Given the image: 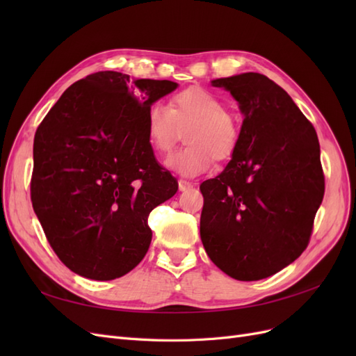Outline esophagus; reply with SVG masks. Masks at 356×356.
I'll return each instance as SVG.
<instances>
[{
	"label": "esophagus",
	"instance_id": "obj_1",
	"mask_svg": "<svg viewBox=\"0 0 356 356\" xmlns=\"http://www.w3.org/2000/svg\"><path fill=\"white\" fill-rule=\"evenodd\" d=\"M193 187V182H188V181H186V179H179L178 181V188H179V191H187V190H190Z\"/></svg>",
	"mask_w": 356,
	"mask_h": 356
}]
</instances>
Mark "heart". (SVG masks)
<instances>
[{
  "label": "heart",
  "instance_id": "heart-1",
  "mask_svg": "<svg viewBox=\"0 0 356 356\" xmlns=\"http://www.w3.org/2000/svg\"><path fill=\"white\" fill-rule=\"evenodd\" d=\"M187 147L170 153L165 166L182 177H197L208 170L212 159H229L238 145V127L217 95L200 88L177 93L168 106L153 102L144 114L148 143L157 153L174 147L179 129H186Z\"/></svg>",
  "mask_w": 356,
  "mask_h": 356
}]
</instances>
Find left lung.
<instances>
[{
  "mask_svg": "<svg viewBox=\"0 0 356 356\" xmlns=\"http://www.w3.org/2000/svg\"><path fill=\"white\" fill-rule=\"evenodd\" d=\"M211 83L238 101L243 122L227 166L200 184V239L225 275L260 281L297 260L309 243L325 190L318 136L266 75Z\"/></svg>",
  "mask_w": 356,
  "mask_h": 356,
  "instance_id": "8db88e82",
  "label": "left lung"
}]
</instances>
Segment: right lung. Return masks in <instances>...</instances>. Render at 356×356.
Wrapping results in <instances>:
<instances>
[{"label": "right lung", "instance_id": "obj_1", "mask_svg": "<svg viewBox=\"0 0 356 356\" xmlns=\"http://www.w3.org/2000/svg\"><path fill=\"white\" fill-rule=\"evenodd\" d=\"M177 88L169 80L95 72L70 86L38 126L32 207L74 273L111 281L147 254L148 215L178 184L157 163L144 114Z\"/></svg>", "mask_w": 356, "mask_h": 356}]
</instances>
